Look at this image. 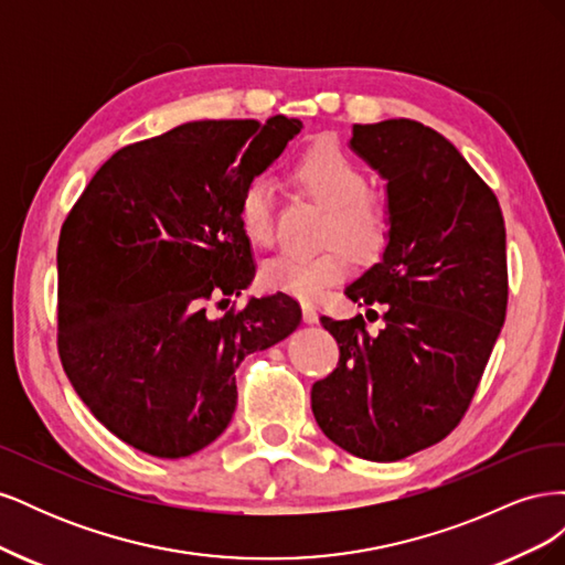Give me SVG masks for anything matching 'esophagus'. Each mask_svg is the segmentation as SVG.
<instances>
[{
    "instance_id": "obj_1",
    "label": "esophagus",
    "mask_w": 565,
    "mask_h": 565,
    "mask_svg": "<svg viewBox=\"0 0 565 565\" xmlns=\"http://www.w3.org/2000/svg\"><path fill=\"white\" fill-rule=\"evenodd\" d=\"M301 313H303V322H309V324L318 322V311H316V306L311 301L301 303Z\"/></svg>"
}]
</instances>
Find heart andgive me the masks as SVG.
Instances as JSON below:
<instances>
[{"mask_svg": "<svg viewBox=\"0 0 565 565\" xmlns=\"http://www.w3.org/2000/svg\"><path fill=\"white\" fill-rule=\"evenodd\" d=\"M299 185L324 207L320 241L330 243L311 254L285 252L262 266V282L301 299L318 297L349 268V254L358 262L377 256L388 237L384 202L367 193V177L334 143H318L303 152L295 167ZM237 218L247 241L256 247L273 243V193L266 179H254L243 193ZM344 244L347 253L338 243Z\"/></svg>", "mask_w": 565, "mask_h": 565, "instance_id": "1", "label": "heart"}]
</instances>
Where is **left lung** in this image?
Instances as JSON below:
<instances>
[{
  "mask_svg": "<svg viewBox=\"0 0 565 565\" xmlns=\"http://www.w3.org/2000/svg\"><path fill=\"white\" fill-rule=\"evenodd\" d=\"M349 146L386 181L382 259L347 287L382 330L370 334L361 313L320 318L339 363L313 384L311 407L339 448L396 461L467 413L507 316V231L498 198L431 127L353 125Z\"/></svg>",
  "mask_w": 565,
  "mask_h": 565,
  "instance_id": "left-lung-1",
  "label": "left lung"
}]
</instances>
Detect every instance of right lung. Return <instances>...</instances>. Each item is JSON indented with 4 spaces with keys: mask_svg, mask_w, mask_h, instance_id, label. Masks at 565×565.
Returning <instances> with one entry per match:
<instances>
[{
    "mask_svg": "<svg viewBox=\"0 0 565 565\" xmlns=\"http://www.w3.org/2000/svg\"><path fill=\"white\" fill-rule=\"evenodd\" d=\"M295 117L200 119L117 150L58 241V353L92 415L131 448L188 457L226 431L235 367L292 334L282 292L210 316L254 278L247 185L301 131ZM226 301V299H224Z\"/></svg>",
    "mask_w": 565,
    "mask_h": 565,
    "instance_id": "1",
    "label": "right lung"
}]
</instances>
